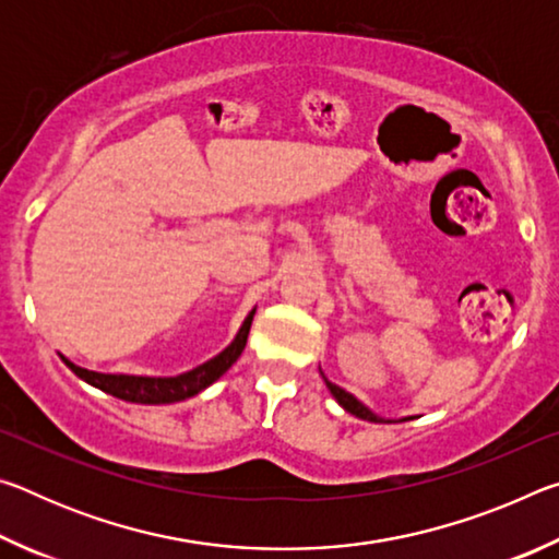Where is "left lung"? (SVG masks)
<instances>
[{"mask_svg":"<svg viewBox=\"0 0 559 559\" xmlns=\"http://www.w3.org/2000/svg\"><path fill=\"white\" fill-rule=\"evenodd\" d=\"M320 374H323V370H320ZM323 382H325V386H328V392L333 394V400H335L340 406H343V409H345L347 414L357 416V419L374 421V424H394V421H409V419H412V416H402V419H386V416L374 414V412L370 409V406L359 402L355 394H349V392H345V390H343V386H337V384L330 382L325 374H323Z\"/></svg>","mask_w":559,"mask_h":559,"instance_id":"1","label":"left lung"}]
</instances>
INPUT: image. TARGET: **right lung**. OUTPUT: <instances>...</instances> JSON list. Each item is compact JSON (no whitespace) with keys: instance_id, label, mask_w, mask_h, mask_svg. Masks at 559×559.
Instances as JSON below:
<instances>
[{"instance_id":"add662e5","label":"right lung","mask_w":559,"mask_h":559,"mask_svg":"<svg viewBox=\"0 0 559 559\" xmlns=\"http://www.w3.org/2000/svg\"><path fill=\"white\" fill-rule=\"evenodd\" d=\"M257 308L251 310L249 316L243 318V323L239 328V333L234 335V340L226 345L219 355H214L212 359H206L194 370L182 372L177 377H140V374H103V372H93L86 370V367L73 365L69 357H63V365L69 370L81 377L83 382H88L96 390L118 396L122 402H132V404H175L189 400V396L204 392L206 386L214 384L219 377L229 370V367L241 357L243 347H246V337H249L251 330V320Z\"/></svg>"}]
</instances>
